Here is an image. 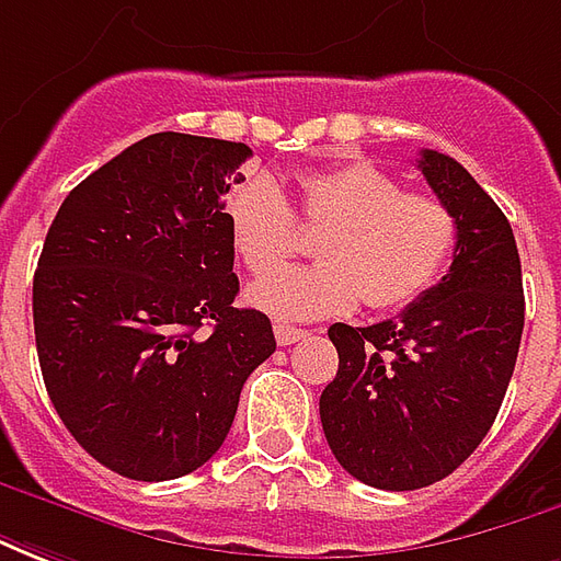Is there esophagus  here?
Masks as SVG:
<instances>
[{
  "instance_id": "34e87169",
  "label": "esophagus",
  "mask_w": 561,
  "mask_h": 561,
  "mask_svg": "<svg viewBox=\"0 0 561 561\" xmlns=\"http://www.w3.org/2000/svg\"><path fill=\"white\" fill-rule=\"evenodd\" d=\"M274 337H277V344H280V347H287V344H296V341H301V337H308V329H296V325L277 323L274 325Z\"/></svg>"
}]
</instances>
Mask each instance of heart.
I'll return each mask as SVG.
<instances>
[{"label": "heart", "mask_w": 561, "mask_h": 561, "mask_svg": "<svg viewBox=\"0 0 561 561\" xmlns=\"http://www.w3.org/2000/svg\"><path fill=\"white\" fill-rule=\"evenodd\" d=\"M232 248L250 274H267L299 250V224L268 174L238 181L224 205ZM299 217L329 226L323 262L262 277L248 301L274 320L301 323L353 311L359 301L396 311L435 287L459 238L453 210L432 193H408L383 165L353 160L299 178Z\"/></svg>", "instance_id": "1"}]
</instances>
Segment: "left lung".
I'll list each match as a JSON object with an SVG mask.
<instances>
[{
    "label": "left lung",
    "mask_w": 561,
    "mask_h": 561,
    "mask_svg": "<svg viewBox=\"0 0 561 561\" xmlns=\"http://www.w3.org/2000/svg\"><path fill=\"white\" fill-rule=\"evenodd\" d=\"M416 169L459 226L450 272L392 320L329 325L337 375L320 396L341 468L392 492L438 483L478 450L502 408L526 320L502 208L447 153L423 150Z\"/></svg>",
    "instance_id": "left-lung-1"
}]
</instances>
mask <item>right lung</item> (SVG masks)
Here are the masks:
<instances>
[{
    "label": "right lung",
    "instance_id": "1",
    "mask_svg": "<svg viewBox=\"0 0 561 561\" xmlns=\"http://www.w3.org/2000/svg\"><path fill=\"white\" fill-rule=\"evenodd\" d=\"M253 150L147 135L83 178L33 280L38 365L71 438L133 480H174L224 447L268 317L236 308L229 186ZM209 332L205 333L204 329Z\"/></svg>",
    "mask_w": 561,
    "mask_h": 561
}]
</instances>
